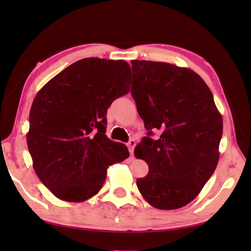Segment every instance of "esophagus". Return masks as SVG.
<instances>
[{
  "instance_id": "1",
  "label": "esophagus",
  "mask_w": 251,
  "mask_h": 251,
  "mask_svg": "<svg viewBox=\"0 0 251 251\" xmlns=\"http://www.w3.org/2000/svg\"><path fill=\"white\" fill-rule=\"evenodd\" d=\"M135 146H136L135 140H130V141L127 142V148H128V151H130V154L131 155H133V153H134Z\"/></svg>"
}]
</instances>
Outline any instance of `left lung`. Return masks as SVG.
<instances>
[{
  "instance_id": "left-lung-1",
  "label": "left lung",
  "mask_w": 251,
  "mask_h": 251,
  "mask_svg": "<svg viewBox=\"0 0 251 251\" xmlns=\"http://www.w3.org/2000/svg\"><path fill=\"white\" fill-rule=\"evenodd\" d=\"M131 63V93L148 135L162 132L159 139L144 137L135 148V157L149 165L147 176L136 183L155 208H181L217 168L222 116L211 91L193 70L151 60Z\"/></svg>"
}]
</instances>
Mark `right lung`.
I'll return each mask as SVG.
<instances>
[{
  "mask_svg": "<svg viewBox=\"0 0 251 251\" xmlns=\"http://www.w3.org/2000/svg\"><path fill=\"white\" fill-rule=\"evenodd\" d=\"M123 59L77 60L37 92L29 114L27 146L35 174L56 198L83 202L100 191L110 165L130 156L105 135L107 111L130 92Z\"/></svg>",
  "mask_w": 251,
  "mask_h": 251,
  "instance_id": "obj_1",
  "label": "right lung"
}]
</instances>
